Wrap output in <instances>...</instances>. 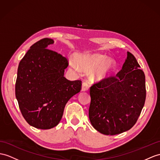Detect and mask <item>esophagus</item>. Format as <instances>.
Masks as SVG:
<instances>
[{
  "label": "esophagus",
  "instance_id": "esophagus-1",
  "mask_svg": "<svg viewBox=\"0 0 160 160\" xmlns=\"http://www.w3.org/2000/svg\"><path fill=\"white\" fill-rule=\"evenodd\" d=\"M88 89H89V85H88V83H85V82L83 83L82 87H81V91H82V92H86V91L88 90Z\"/></svg>",
  "mask_w": 160,
  "mask_h": 160
}]
</instances>
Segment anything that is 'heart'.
I'll return each instance as SVG.
<instances>
[{
	"instance_id": "obj_1",
	"label": "heart",
	"mask_w": 160,
	"mask_h": 160,
	"mask_svg": "<svg viewBox=\"0 0 160 160\" xmlns=\"http://www.w3.org/2000/svg\"><path fill=\"white\" fill-rule=\"evenodd\" d=\"M77 63L71 60L69 64L75 71L80 69L85 71H90L89 79L92 82L99 83L109 78L117 67L115 59L108 58L106 54L98 53H85L76 56Z\"/></svg>"
}]
</instances>
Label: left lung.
I'll return each mask as SVG.
<instances>
[{
  "label": "left lung",
  "mask_w": 160,
  "mask_h": 160,
  "mask_svg": "<svg viewBox=\"0 0 160 160\" xmlns=\"http://www.w3.org/2000/svg\"><path fill=\"white\" fill-rule=\"evenodd\" d=\"M140 67L128 52L122 69L116 76L90 88L89 118L101 134H119L136 123L146 98L145 76Z\"/></svg>",
  "instance_id": "obj_1"
}]
</instances>
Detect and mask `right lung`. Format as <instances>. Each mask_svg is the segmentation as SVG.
<instances>
[{
    "instance_id": "1",
    "label": "right lung",
    "mask_w": 160,
    "mask_h": 160,
    "mask_svg": "<svg viewBox=\"0 0 160 160\" xmlns=\"http://www.w3.org/2000/svg\"><path fill=\"white\" fill-rule=\"evenodd\" d=\"M54 42L45 38L30 48L18 66L15 96L19 109L29 125L48 130L56 126L66 104L79 93V80L64 77L67 58L48 48Z\"/></svg>"
}]
</instances>
